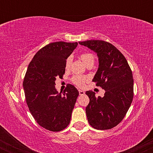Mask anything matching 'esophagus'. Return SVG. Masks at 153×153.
Segmentation results:
<instances>
[{
	"label": "esophagus",
	"instance_id": "esophagus-1",
	"mask_svg": "<svg viewBox=\"0 0 153 153\" xmlns=\"http://www.w3.org/2000/svg\"><path fill=\"white\" fill-rule=\"evenodd\" d=\"M79 94H80V96H82V95H84V94H85V92H84L83 91L79 90Z\"/></svg>",
	"mask_w": 153,
	"mask_h": 153
}]
</instances>
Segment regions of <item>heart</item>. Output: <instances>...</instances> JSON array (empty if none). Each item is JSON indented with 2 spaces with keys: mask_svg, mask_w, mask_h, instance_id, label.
I'll return each instance as SVG.
<instances>
[{
  "mask_svg": "<svg viewBox=\"0 0 153 153\" xmlns=\"http://www.w3.org/2000/svg\"><path fill=\"white\" fill-rule=\"evenodd\" d=\"M80 58H81L82 61L85 63V65H88L90 63H94V57L92 54L89 53V52H83L81 53L80 55ZM72 62V57H68L66 59L65 62V69H69L70 67H71ZM88 80V78L83 75H74V76L72 78V81H73L75 85H78V86L82 87L83 86L85 82H86Z\"/></svg>",
  "mask_w": 153,
  "mask_h": 153,
  "instance_id": "1",
  "label": "heart"
}]
</instances>
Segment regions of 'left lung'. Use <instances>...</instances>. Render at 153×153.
Returning <instances> with one entry per match:
<instances>
[{
  "mask_svg": "<svg viewBox=\"0 0 153 153\" xmlns=\"http://www.w3.org/2000/svg\"><path fill=\"white\" fill-rule=\"evenodd\" d=\"M79 44L94 51L99 57V69L93 82L104 89L103 97L85 92L90 101L85 108L89 124L96 129H109L122 121L134 97L132 72L122 52L103 40H87Z\"/></svg>",
  "mask_w": 153,
  "mask_h": 153,
  "instance_id": "left-lung-1",
  "label": "left lung"
}]
</instances>
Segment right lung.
Wrapping results in <instances>:
<instances>
[{"label":"right lung","instance_id":"add662e5","mask_svg":"<svg viewBox=\"0 0 153 153\" xmlns=\"http://www.w3.org/2000/svg\"><path fill=\"white\" fill-rule=\"evenodd\" d=\"M78 42H56L36 52L29 63L23 86L30 113L41 127L52 131L65 129L70 124L79 92L68 84L62 94L55 88L57 77L65 72V62Z\"/></svg>","mask_w":153,"mask_h":153}]
</instances>
